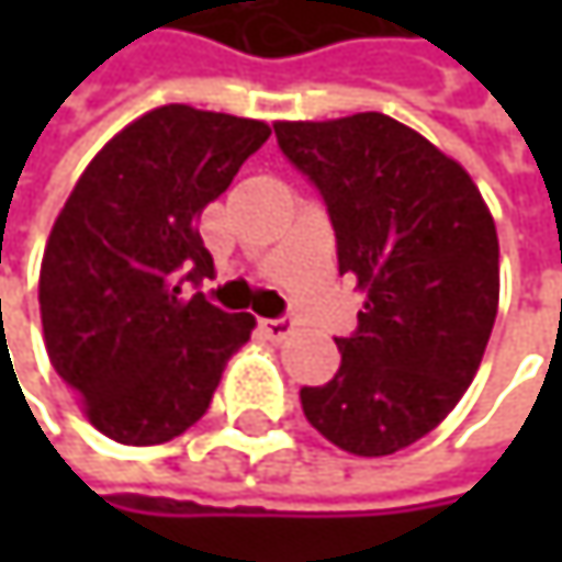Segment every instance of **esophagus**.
Instances as JSON below:
<instances>
[{
    "label": "esophagus",
    "instance_id": "esophagus-1",
    "mask_svg": "<svg viewBox=\"0 0 562 562\" xmlns=\"http://www.w3.org/2000/svg\"><path fill=\"white\" fill-rule=\"evenodd\" d=\"M260 328H263V335H267L270 341H285V338L295 331V322H292V318H263Z\"/></svg>",
    "mask_w": 562,
    "mask_h": 562
}]
</instances>
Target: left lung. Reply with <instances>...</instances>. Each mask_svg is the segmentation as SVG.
I'll list each match as a JSON object with an SVG mask.
<instances>
[{"instance_id": "8db88e82", "label": "left lung", "mask_w": 562, "mask_h": 562, "mask_svg": "<svg viewBox=\"0 0 562 562\" xmlns=\"http://www.w3.org/2000/svg\"><path fill=\"white\" fill-rule=\"evenodd\" d=\"M273 130L328 204L338 273L364 292L338 374L299 393L305 419L351 456H393L479 374L502 292L495 217L469 171L384 113Z\"/></svg>"}]
</instances>
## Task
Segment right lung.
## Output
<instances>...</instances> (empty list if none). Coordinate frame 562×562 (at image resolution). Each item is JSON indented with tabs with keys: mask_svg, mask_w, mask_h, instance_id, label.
<instances>
[{
	"mask_svg": "<svg viewBox=\"0 0 562 562\" xmlns=\"http://www.w3.org/2000/svg\"><path fill=\"white\" fill-rule=\"evenodd\" d=\"M267 139L263 120L169 103L120 130L64 201L38 277L45 348L103 436H181L250 341V312L181 299L178 282L214 277L201 211Z\"/></svg>",
	"mask_w": 562,
	"mask_h": 562,
	"instance_id": "right-lung-1",
	"label": "right lung"
}]
</instances>
